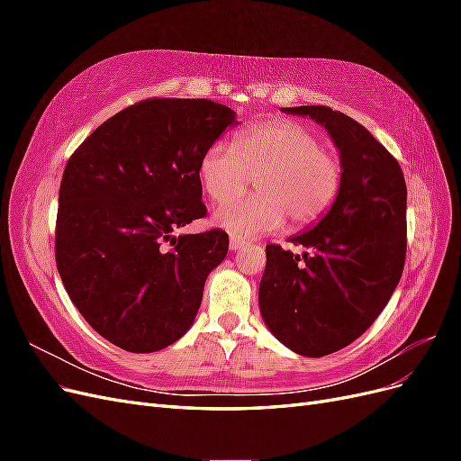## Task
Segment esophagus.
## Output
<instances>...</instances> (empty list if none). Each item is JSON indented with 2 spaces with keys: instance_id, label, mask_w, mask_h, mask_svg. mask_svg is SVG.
<instances>
[{
  "instance_id": "34e87169",
  "label": "esophagus",
  "mask_w": 461,
  "mask_h": 461,
  "mask_svg": "<svg viewBox=\"0 0 461 461\" xmlns=\"http://www.w3.org/2000/svg\"><path fill=\"white\" fill-rule=\"evenodd\" d=\"M244 240H240V239H236V236H230V249L232 252H239V249H242L244 248Z\"/></svg>"
}]
</instances>
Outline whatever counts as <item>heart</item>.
<instances>
[{"label":"heart","instance_id":"1","mask_svg":"<svg viewBox=\"0 0 461 461\" xmlns=\"http://www.w3.org/2000/svg\"><path fill=\"white\" fill-rule=\"evenodd\" d=\"M257 176L258 196L232 201ZM198 176L203 192L221 205L213 221L242 239L310 227L337 202L342 167L321 138L294 121L269 119L236 136L234 146L215 142L200 158Z\"/></svg>","mask_w":461,"mask_h":461}]
</instances>
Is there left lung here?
Masks as SVG:
<instances>
[{"label": "left lung", "instance_id": "obj_1", "mask_svg": "<svg viewBox=\"0 0 461 461\" xmlns=\"http://www.w3.org/2000/svg\"><path fill=\"white\" fill-rule=\"evenodd\" d=\"M310 115L340 151L342 186L317 227L292 236L298 256L265 248L259 310L269 330L296 354L321 357L359 339L384 310L406 263V180L375 136L327 105L285 107Z\"/></svg>", "mask_w": 461, "mask_h": 461}]
</instances>
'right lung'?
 <instances>
[{
  "label": "right lung",
  "instance_id": "right-lung-1",
  "mask_svg": "<svg viewBox=\"0 0 461 461\" xmlns=\"http://www.w3.org/2000/svg\"><path fill=\"white\" fill-rule=\"evenodd\" d=\"M234 122L212 100L148 97L100 124L67 161L55 263L77 310L134 354L163 350L192 327L229 236L173 232L205 217L198 165Z\"/></svg>",
  "mask_w": 461,
  "mask_h": 461
}]
</instances>
